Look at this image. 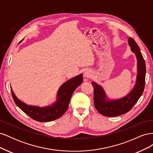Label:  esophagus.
Masks as SVG:
<instances>
[{"mask_svg":"<svg viewBox=\"0 0 153 153\" xmlns=\"http://www.w3.org/2000/svg\"><path fill=\"white\" fill-rule=\"evenodd\" d=\"M92 72L91 69H86L84 72V76L85 78H89L92 76Z\"/></svg>","mask_w":153,"mask_h":153,"instance_id":"esophagus-1","label":"esophagus"}]
</instances>
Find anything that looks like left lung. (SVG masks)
Masks as SVG:
<instances>
[{
  "label": "left lung",
  "mask_w": 153,
  "mask_h": 153,
  "mask_svg": "<svg viewBox=\"0 0 153 153\" xmlns=\"http://www.w3.org/2000/svg\"><path fill=\"white\" fill-rule=\"evenodd\" d=\"M128 44L135 53L137 60V75L135 84L127 95L117 100H110L106 94L101 85L94 82L91 84L94 87V106L98 112L106 117H115L129 112L142 96L145 86L146 63L135 41L129 38Z\"/></svg>",
  "instance_id": "left-lung-1"
}]
</instances>
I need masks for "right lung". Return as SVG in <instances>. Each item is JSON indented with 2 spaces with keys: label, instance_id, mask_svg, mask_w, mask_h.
I'll use <instances>...</instances> for the list:
<instances>
[{
  "label": "right lung",
  "instance_id": "right-lung-1",
  "mask_svg": "<svg viewBox=\"0 0 153 153\" xmlns=\"http://www.w3.org/2000/svg\"><path fill=\"white\" fill-rule=\"evenodd\" d=\"M82 82L83 75L81 73L64 82L57 91L56 101L44 107L27 105L17 98L11 87V91L16 105L23 112L37 121L48 122L59 119L66 112L73 92Z\"/></svg>",
  "mask_w": 153,
  "mask_h": 153
}]
</instances>
